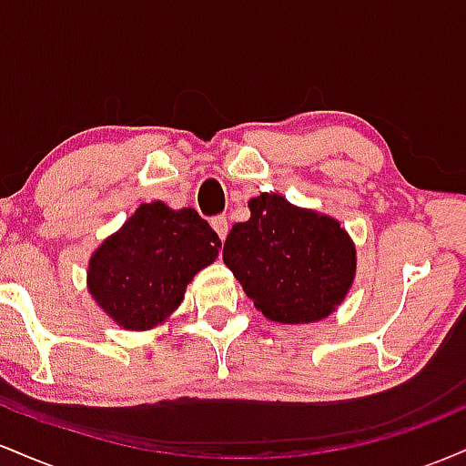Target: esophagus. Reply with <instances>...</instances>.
<instances>
[{
    "label": "esophagus",
    "instance_id": "34e87169",
    "mask_svg": "<svg viewBox=\"0 0 466 466\" xmlns=\"http://www.w3.org/2000/svg\"><path fill=\"white\" fill-rule=\"evenodd\" d=\"M210 226H212V229H215V232H217L218 238H221V240L228 238L229 223H228L226 217H215V218H212V221H210Z\"/></svg>",
    "mask_w": 466,
    "mask_h": 466
}]
</instances>
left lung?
Returning <instances> with one entry per match:
<instances>
[{
  "label": "left lung",
  "instance_id": "left-lung-1",
  "mask_svg": "<svg viewBox=\"0 0 466 466\" xmlns=\"http://www.w3.org/2000/svg\"><path fill=\"white\" fill-rule=\"evenodd\" d=\"M249 218L229 229L226 263L254 307L271 322L329 318L357 276V248L330 215L293 206L278 192L249 199Z\"/></svg>",
  "mask_w": 466,
  "mask_h": 466
}]
</instances>
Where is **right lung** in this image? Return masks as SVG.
Returning <instances> with one entry per match:
<instances>
[{"label":"right lung","mask_w":466,"mask_h":466,"mask_svg":"<svg viewBox=\"0 0 466 466\" xmlns=\"http://www.w3.org/2000/svg\"><path fill=\"white\" fill-rule=\"evenodd\" d=\"M221 240L192 208L142 203L96 248L87 291L111 322L151 330L184 302L192 278L217 260Z\"/></svg>","instance_id":"add662e5"}]
</instances>
